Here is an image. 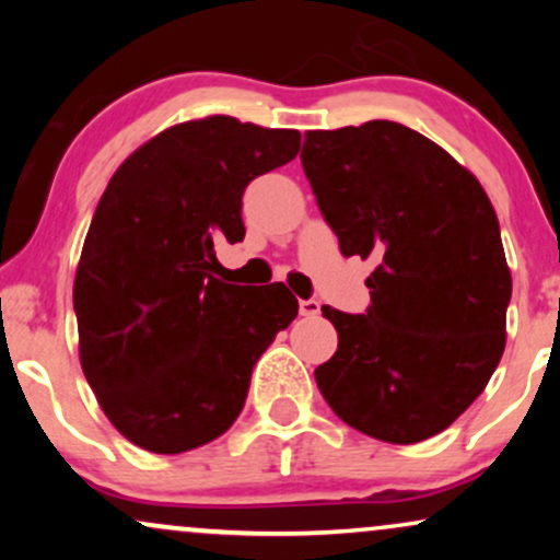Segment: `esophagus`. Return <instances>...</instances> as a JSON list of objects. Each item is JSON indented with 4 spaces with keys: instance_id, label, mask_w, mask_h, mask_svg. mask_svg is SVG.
<instances>
[{
    "instance_id": "1",
    "label": "esophagus",
    "mask_w": 560,
    "mask_h": 560,
    "mask_svg": "<svg viewBox=\"0 0 560 560\" xmlns=\"http://www.w3.org/2000/svg\"><path fill=\"white\" fill-rule=\"evenodd\" d=\"M320 313V302L318 300H300V316L316 318Z\"/></svg>"
}]
</instances>
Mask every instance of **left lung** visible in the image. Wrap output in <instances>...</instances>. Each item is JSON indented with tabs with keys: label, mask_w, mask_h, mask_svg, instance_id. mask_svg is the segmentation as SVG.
Masks as SVG:
<instances>
[{
	"label": "left lung",
	"mask_w": 560,
	"mask_h": 560,
	"mask_svg": "<svg viewBox=\"0 0 560 560\" xmlns=\"http://www.w3.org/2000/svg\"><path fill=\"white\" fill-rule=\"evenodd\" d=\"M300 160L342 255L376 260L369 313L320 307L339 337L316 369L320 395L392 445L445 432L505 350L511 268L490 197L440 144L392 120L307 131Z\"/></svg>",
	"instance_id": "8db88e82"
}]
</instances>
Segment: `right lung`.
Masks as SVG:
<instances>
[{
  "label": "right lung",
  "mask_w": 560,
  "mask_h": 560,
  "mask_svg": "<svg viewBox=\"0 0 560 560\" xmlns=\"http://www.w3.org/2000/svg\"><path fill=\"white\" fill-rule=\"evenodd\" d=\"M300 152V131L208 115L176 124L113 173L73 281L79 358L128 442L208 445L242 413L249 374L298 316L284 284L215 276V242L244 240L242 195Z\"/></svg>",
  "instance_id": "obj_1"
}]
</instances>
